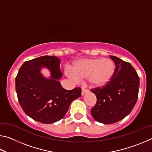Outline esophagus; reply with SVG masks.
Segmentation results:
<instances>
[{
  "label": "esophagus",
  "mask_w": 152,
  "mask_h": 152,
  "mask_svg": "<svg viewBox=\"0 0 152 152\" xmlns=\"http://www.w3.org/2000/svg\"><path fill=\"white\" fill-rule=\"evenodd\" d=\"M88 92V91L86 88L85 86H82V92H81L82 95L85 94L87 93V92Z\"/></svg>",
  "instance_id": "34e87169"
}]
</instances>
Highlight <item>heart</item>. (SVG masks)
I'll return each mask as SVG.
<instances>
[{
  "mask_svg": "<svg viewBox=\"0 0 152 152\" xmlns=\"http://www.w3.org/2000/svg\"><path fill=\"white\" fill-rule=\"evenodd\" d=\"M66 74L71 78L89 79L91 85L96 88L106 86L115 74V66L109 58H85L76 60Z\"/></svg>",
  "mask_w": 152,
  "mask_h": 152,
  "instance_id": "1",
  "label": "heart"
}]
</instances>
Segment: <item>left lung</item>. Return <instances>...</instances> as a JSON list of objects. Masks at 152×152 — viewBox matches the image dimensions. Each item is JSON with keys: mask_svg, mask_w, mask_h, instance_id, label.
<instances>
[{"mask_svg": "<svg viewBox=\"0 0 152 152\" xmlns=\"http://www.w3.org/2000/svg\"><path fill=\"white\" fill-rule=\"evenodd\" d=\"M110 58L116 66L111 80L102 88L91 90L97 99L91 115L104 124L115 123L129 114L137 102L140 88V78L132 64L116 56Z\"/></svg>", "mask_w": 152, "mask_h": 152, "instance_id": "left-lung-1", "label": "left lung"}]
</instances>
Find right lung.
Here are the masks:
<instances>
[{
	"label": "right lung",
	"instance_id": "1",
	"mask_svg": "<svg viewBox=\"0 0 152 152\" xmlns=\"http://www.w3.org/2000/svg\"><path fill=\"white\" fill-rule=\"evenodd\" d=\"M60 60L44 56L25 61L15 79L18 101L28 116L45 124L55 123L65 116L70 104L81 96V88L67 91L59 80L62 76ZM51 72L50 79L40 74L42 67Z\"/></svg>",
	"mask_w": 152,
	"mask_h": 152
}]
</instances>
